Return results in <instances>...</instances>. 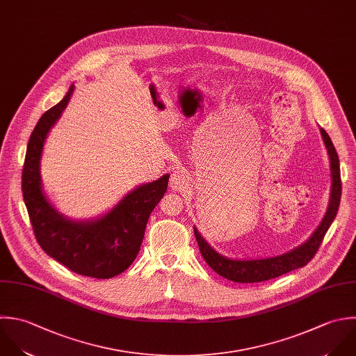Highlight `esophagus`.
Returning a JSON list of instances; mask_svg holds the SVG:
<instances>
[{"mask_svg":"<svg viewBox=\"0 0 356 356\" xmlns=\"http://www.w3.org/2000/svg\"><path fill=\"white\" fill-rule=\"evenodd\" d=\"M169 184L175 191H184L188 186V176L183 170H175L170 176Z\"/></svg>","mask_w":356,"mask_h":356,"instance_id":"34e87169","label":"esophagus"}]
</instances>
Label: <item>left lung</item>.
<instances>
[{
  "label": "left lung",
  "mask_w": 356,
  "mask_h": 356,
  "mask_svg": "<svg viewBox=\"0 0 356 356\" xmlns=\"http://www.w3.org/2000/svg\"><path fill=\"white\" fill-rule=\"evenodd\" d=\"M321 134L329 154L330 172H332V190H330L329 207L321 225L315 229L311 237L305 243L300 244L298 247L276 257L258 258V259H232L219 254L216 250H213L208 244V241L201 236L198 229L194 226V234H195L201 255L204 257L205 262L213 272L236 283H259V282H266V280L279 277L294 269L304 268L315 257L316 251L319 250L323 241L325 234L327 233L329 227L332 226L337 215L340 201H341V175H340L339 155L332 143V138L329 137L326 130L322 127H321Z\"/></svg>",
  "instance_id": "8db88e82"
}]
</instances>
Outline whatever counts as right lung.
<instances>
[{
  "instance_id": "right-lung-1",
  "label": "right lung",
  "mask_w": 356,
  "mask_h": 356,
  "mask_svg": "<svg viewBox=\"0 0 356 356\" xmlns=\"http://www.w3.org/2000/svg\"><path fill=\"white\" fill-rule=\"evenodd\" d=\"M74 86L37 122L26 149L22 191L34 236L42 251L72 272L111 279L136 259L148 218L168 188L169 173L129 191L101 216L74 220L60 213L42 190L40 163L49 130L69 104Z\"/></svg>"
}]
</instances>
